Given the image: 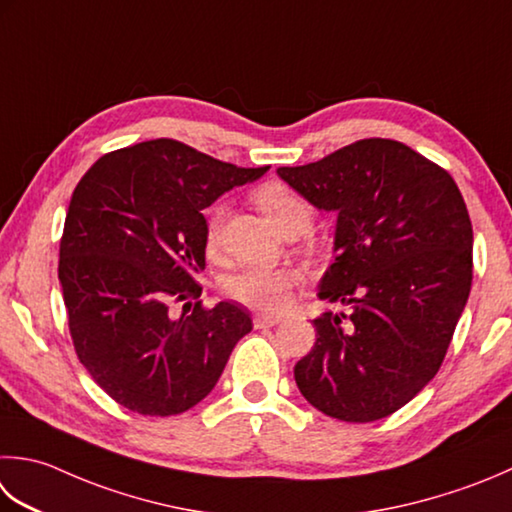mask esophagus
<instances>
[{"mask_svg": "<svg viewBox=\"0 0 512 512\" xmlns=\"http://www.w3.org/2000/svg\"><path fill=\"white\" fill-rule=\"evenodd\" d=\"M282 319L279 317H268V315H255L253 317V326L255 328H270V326H277Z\"/></svg>", "mask_w": 512, "mask_h": 512, "instance_id": "obj_1", "label": "esophagus"}]
</instances>
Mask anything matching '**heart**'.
<instances>
[{"label":"heart","mask_w":512,"mask_h":512,"mask_svg":"<svg viewBox=\"0 0 512 512\" xmlns=\"http://www.w3.org/2000/svg\"><path fill=\"white\" fill-rule=\"evenodd\" d=\"M255 206L275 224L286 237L302 235L313 222V208L302 193L284 182H264L253 193ZM224 222V206L215 204L206 215L204 246L213 253L219 244ZM297 275L290 268H242L222 279V290L228 299L257 313H279L293 295Z\"/></svg>","instance_id":"1"}]
</instances>
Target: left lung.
I'll list each match as a JSON object with an SVG mask.
<instances>
[{"instance_id":"1","label":"left lung","mask_w":512,"mask_h":512,"mask_svg":"<svg viewBox=\"0 0 512 512\" xmlns=\"http://www.w3.org/2000/svg\"><path fill=\"white\" fill-rule=\"evenodd\" d=\"M277 173L337 213V255L319 297L353 306L315 319V346L295 364L297 388L342 422L393 415L442 368L470 295L464 197L446 168L384 137Z\"/></svg>"}]
</instances>
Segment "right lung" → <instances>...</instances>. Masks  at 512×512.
I'll use <instances>...</instances> for the list:
<instances>
[{
    "mask_svg": "<svg viewBox=\"0 0 512 512\" xmlns=\"http://www.w3.org/2000/svg\"><path fill=\"white\" fill-rule=\"evenodd\" d=\"M268 166L239 168L177 139L110 150L86 170L59 242V282L79 362L117 404L179 415L215 388L253 322L202 304V210ZM185 302L175 318L169 308Z\"/></svg>",
    "mask_w": 512,
    "mask_h": 512,
    "instance_id": "1",
    "label": "right lung"
}]
</instances>
